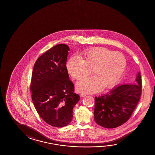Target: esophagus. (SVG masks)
<instances>
[{"instance_id": "obj_1", "label": "esophagus", "mask_w": 155, "mask_h": 155, "mask_svg": "<svg viewBox=\"0 0 155 155\" xmlns=\"http://www.w3.org/2000/svg\"><path fill=\"white\" fill-rule=\"evenodd\" d=\"M86 95H86V94H80V97H86Z\"/></svg>"}]
</instances>
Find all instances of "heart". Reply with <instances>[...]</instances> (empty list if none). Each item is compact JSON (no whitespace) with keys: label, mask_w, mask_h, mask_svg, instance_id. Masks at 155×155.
I'll use <instances>...</instances> for the list:
<instances>
[{"label":"heart","mask_w":155,"mask_h":155,"mask_svg":"<svg viewBox=\"0 0 155 155\" xmlns=\"http://www.w3.org/2000/svg\"><path fill=\"white\" fill-rule=\"evenodd\" d=\"M84 60L74 56L66 64L69 75L74 79H81L90 75L93 70L95 76L76 83L80 93H95L104 87L112 89L122 79L127 66L124 56L103 47H95L84 52Z\"/></svg>","instance_id":"b5f03b06"}]
</instances>
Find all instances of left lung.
Instances as JSON below:
<instances>
[{
	"label": "left lung",
	"instance_id": "8db88e82",
	"mask_svg": "<svg viewBox=\"0 0 155 155\" xmlns=\"http://www.w3.org/2000/svg\"><path fill=\"white\" fill-rule=\"evenodd\" d=\"M134 83L120 85L108 94L95 97L94 117L97 124L114 128L130 119L141 95L140 72L137 74Z\"/></svg>",
	"mask_w": 155,
	"mask_h": 155
}]
</instances>
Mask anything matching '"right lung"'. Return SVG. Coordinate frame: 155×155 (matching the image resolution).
I'll use <instances>...</instances> for the list:
<instances>
[{"label":"right lung","instance_id":"right-lung-1","mask_svg":"<svg viewBox=\"0 0 155 155\" xmlns=\"http://www.w3.org/2000/svg\"><path fill=\"white\" fill-rule=\"evenodd\" d=\"M69 51L63 43L52 47L37 60L32 75L31 91L37 112L45 122L58 128L71 122L72 109L80 100L66 66Z\"/></svg>","mask_w":155,"mask_h":155}]
</instances>
